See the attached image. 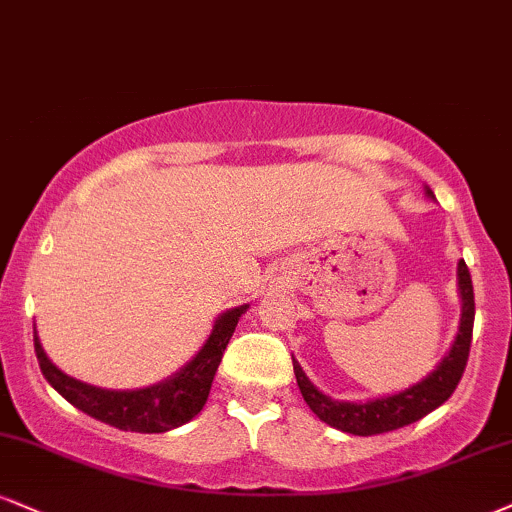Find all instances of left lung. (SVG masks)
Instances as JSON below:
<instances>
[{
  "label": "left lung",
  "mask_w": 512,
  "mask_h": 512,
  "mask_svg": "<svg viewBox=\"0 0 512 512\" xmlns=\"http://www.w3.org/2000/svg\"><path fill=\"white\" fill-rule=\"evenodd\" d=\"M432 197V192L427 189ZM458 289L460 301H463V313H460L458 337L453 342L451 351L446 353L444 361L437 365V370L430 372L425 380L413 384V387L399 391L394 396L384 399L365 401V403H349L334 401L318 391L301 370V365L294 361V375L299 384L301 396L308 403V408L318 415L320 420L342 430L346 434H358V437H372V434H384L391 430H399L410 422H418L439 408L449 396L456 391L460 377H463L465 365H468L470 344H472V323H475V292H472V277L465 261L458 263Z\"/></svg>",
  "instance_id": "1"
}]
</instances>
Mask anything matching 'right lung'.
Returning a JSON list of instances; mask_svg holds the SVG:
<instances>
[{
	"label": "right lung",
	"instance_id": "obj_1",
	"mask_svg": "<svg viewBox=\"0 0 512 512\" xmlns=\"http://www.w3.org/2000/svg\"><path fill=\"white\" fill-rule=\"evenodd\" d=\"M246 308L249 306H237L220 315L216 325H213L211 337L206 339V344L201 346L197 356L180 372H175L170 380L147 389L111 391L73 380V377H68L66 372H61L49 361L35 332L37 363H40L44 380L52 384L63 399L73 403L75 408L87 413L90 418L102 420L106 425L123 432H168L185 425L204 408L225 346L230 342L232 332H235Z\"/></svg>",
	"mask_w": 512,
	"mask_h": 512
}]
</instances>
